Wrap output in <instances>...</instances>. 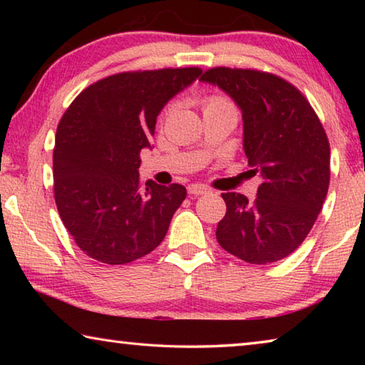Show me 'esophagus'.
<instances>
[{"label":"esophagus","instance_id":"34e87169","mask_svg":"<svg viewBox=\"0 0 365 365\" xmlns=\"http://www.w3.org/2000/svg\"><path fill=\"white\" fill-rule=\"evenodd\" d=\"M188 193L195 195V196L206 195V193H209V188L205 187V185H200V183H191V185H188Z\"/></svg>","mask_w":365,"mask_h":365}]
</instances>
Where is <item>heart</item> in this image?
<instances>
[{"instance_id": "1", "label": "heart", "mask_w": 365, "mask_h": 365, "mask_svg": "<svg viewBox=\"0 0 365 365\" xmlns=\"http://www.w3.org/2000/svg\"><path fill=\"white\" fill-rule=\"evenodd\" d=\"M202 108H205V110H209V109H230V110H235L232 101L228 100V98L219 96V95L206 98L205 104H202Z\"/></svg>"}]
</instances>
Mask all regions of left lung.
Segmentation results:
<instances>
[{"label": "left lung", "mask_w": 365, "mask_h": 365, "mask_svg": "<svg viewBox=\"0 0 365 365\" xmlns=\"http://www.w3.org/2000/svg\"><path fill=\"white\" fill-rule=\"evenodd\" d=\"M200 80L242 110L243 150L262 178L255 202L222 193L227 212L217 242L250 264L285 259L311 232L329 191L330 146L322 123L299 90L272 73L215 67Z\"/></svg>", "instance_id": "obj_1"}]
</instances>
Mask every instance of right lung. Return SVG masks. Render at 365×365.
<instances>
[{"instance_id":"right-lung-1","label":"right lung","mask_w":365,"mask_h":365,"mask_svg":"<svg viewBox=\"0 0 365 365\" xmlns=\"http://www.w3.org/2000/svg\"><path fill=\"white\" fill-rule=\"evenodd\" d=\"M202 71L123 72L83 90L66 110L53 153L54 200L86 256L128 264L158 248L187 197L183 185L140 183V151L156 119Z\"/></svg>"}]
</instances>
